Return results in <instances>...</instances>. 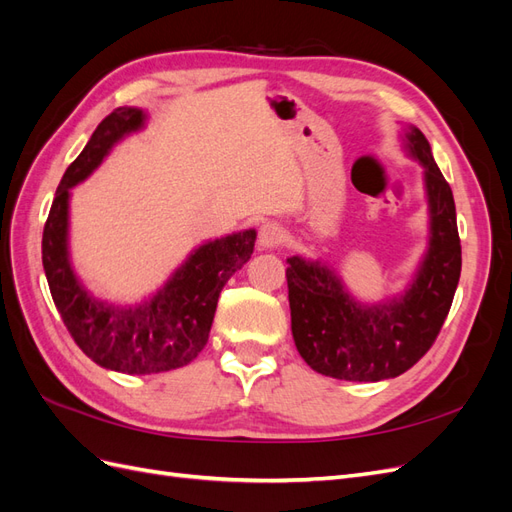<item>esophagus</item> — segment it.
<instances>
[{
    "label": "esophagus",
    "mask_w": 512,
    "mask_h": 512,
    "mask_svg": "<svg viewBox=\"0 0 512 512\" xmlns=\"http://www.w3.org/2000/svg\"><path fill=\"white\" fill-rule=\"evenodd\" d=\"M284 239V230L280 224L275 222H265L258 228V245L262 250H271V247H277Z\"/></svg>",
    "instance_id": "esophagus-1"
}]
</instances>
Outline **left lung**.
Returning <instances> with one entry per match:
<instances>
[{"instance_id": "left-lung-1", "label": "left lung", "mask_w": 512, "mask_h": 512, "mask_svg": "<svg viewBox=\"0 0 512 512\" xmlns=\"http://www.w3.org/2000/svg\"><path fill=\"white\" fill-rule=\"evenodd\" d=\"M412 156L425 166L431 211L429 250L404 297L361 305L320 262L288 258L286 280L292 337L318 374L378 382L404 374L436 342L453 305L461 273V241L451 185L433 162L421 130L406 134Z\"/></svg>"}]
</instances>
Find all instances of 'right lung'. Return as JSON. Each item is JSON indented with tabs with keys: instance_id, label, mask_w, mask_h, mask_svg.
Instances as JSON below:
<instances>
[{
	"instance_id": "add662e5",
	"label": "right lung",
	"mask_w": 512,
	"mask_h": 512,
	"mask_svg": "<svg viewBox=\"0 0 512 512\" xmlns=\"http://www.w3.org/2000/svg\"><path fill=\"white\" fill-rule=\"evenodd\" d=\"M143 111L121 106L104 117L59 181L42 232V265L57 312L91 361L130 376L188 365L205 348L220 292L254 252L256 232L215 239L185 260L168 284L134 307L96 301L76 282L68 262L70 188L94 170L123 134L143 126Z\"/></svg>"
}]
</instances>
